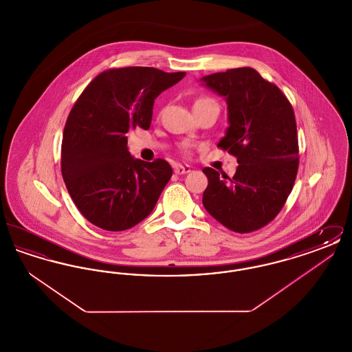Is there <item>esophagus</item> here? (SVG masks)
Returning <instances> with one entry per match:
<instances>
[{
  "mask_svg": "<svg viewBox=\"0 0 352 352\" xmlns=\"http://www.w3.org/2000/svg\"><path fill=\"white\" fill-rule=\"evenodd\" d=\"M191 168L188 165H175L174 166V173L181 175V174H186V173H190Z\"/></svg>",
  "mask_w": 352,
  "mask_h": 352,
  "instance_id": "1",
  "label": "esophagus"
}]
</instances>
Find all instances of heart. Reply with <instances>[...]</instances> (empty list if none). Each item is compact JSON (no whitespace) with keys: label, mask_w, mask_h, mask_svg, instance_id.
<instances>
[{"label":"heart","mask_w":352,"mask_h":352,"mask_svg":"<svg viewBox=\"0 0 352 352\" xmlns=\"http://www.w3.org/2000/svg\"><path fill=\"white\" fill-rule=\"evenodd\" d=\"M204 101H214L212 99H210V98H199L198 100L195 101V104H199V102H204Z\"/></svg>","instance_id":"1"}]
</instances>
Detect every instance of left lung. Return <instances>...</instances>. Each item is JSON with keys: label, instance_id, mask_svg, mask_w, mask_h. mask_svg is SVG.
<instances>
[{"label": "left lung", "instance_id": "left-lung-1", "mask_svg": "<svg viewBox=\"0 0 352 352\" xmlns=\"http://www.w3.org/2000/svg\"><path fill=\"white\" fill-rule=\"evenodd\" d=\"M201 80L228 104L230 126L218 148L239 164L232 178L203 168L208 179L203 206L228 230L250 234L278 215L296 182L300 149L294 111L283 91L251 67Z\"/></svg>", "mask_w": 352, "mask_h": 352}]
</instances>
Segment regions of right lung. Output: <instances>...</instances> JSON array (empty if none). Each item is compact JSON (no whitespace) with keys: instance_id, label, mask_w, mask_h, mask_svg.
Masks as SVG:
<instances>
[{"instance_id":"add662e5","label":"right lung","mask_w":352,"mask_h":352,"mask_svg":"<svg viewBox=\"0 0 352 352\" xmlns=\"http://www.w3.org/2000/svg\"><path fill=\"white\" fill-rule=\"evenodd\" d=\"M184 72L111 68L85 87L68 115L60 170L84 218L105 231H125L146 218L173 175L162 158L134 160L129 129L151 128L154 99Z\"/></svg>"}]
</instances>
